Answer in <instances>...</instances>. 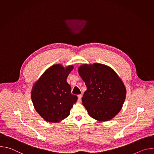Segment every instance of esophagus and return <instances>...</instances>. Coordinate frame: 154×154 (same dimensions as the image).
Wrapping results in <instances>:
<instances>
[{
  "label": "esophagus",
  "mask_w": 154,
  "mask_h": 154,
  "mask_svg": "<svg viewBox=\"0 0 154 154\" xmlns=\"http://www.w3.org/2000/svg\"><path fill=\"white\" fill-rule=\"evenodd\" d=\"M82 97V94H79V95H78V100H79V102H80V101H81Z\"/></svg>",
  "instance_id": "obj_1"
}]
</instances>
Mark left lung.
<instances>
[{"label":"left lung","instance_id":"left-lung-1","mask_svg":"<svg viewBox=\"0 0 154 154\" xmlns=\"http://www.w3.org/2000/svg\"><path fill=\"white\" fill-rule=\"evenodd\" d=\"M87 90L82 104L93 119L105 122L119 113L126 97L125 86L120 77L108 66L83 64L78 69Z\"/></svg>","mask_w":154,"mask_h":154}]
</instances>
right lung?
<instances>
[{
	"label": "right lung",
	"instance_id": "right-lung-1",
	"mask_svg": "<svg viewBox=\"0 0 154 154\" xmlns=\"http://www.w3.org/2000/svg\"><path fill=\"white\" fill-rule=\"evenodd\" d=\"M73 65L64 67L56 64L47 69L35 82L31 99L36 112L47 122L57 123L66 118L77 100L71 93V87L66 79Z\"/></svg>",
	"mask_w": 154,
	"mask_h": 154
}]
</instances>
